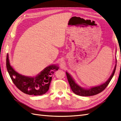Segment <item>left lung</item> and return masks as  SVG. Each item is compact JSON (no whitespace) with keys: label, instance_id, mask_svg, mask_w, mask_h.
Listing matches in <instances>:
<instances>
[{"label":"left lung","instance_id":"1","mask_svg":"<svg viewBox=\"0 0 121 121\" xmlns=\"http://www.w3.org/2000/svg\"><path fill=\"white\" fill-rule=\"evenodd\" d=\"M116 63H117V60H116ZM116 68V65H115V69H113V71L112 73V75L108 79L107 81H106L104 83L102 84V85H100L99 86H98L96 87H92L88 89H83L81 87H80L79 85H78L77 84L75 83L74 80H73V78L71 77V76L69 75V74H68L67 72H66V75H67L68 82L71 87V88L73 91V92L75 94L78 95L83 96H92L101 92L102 91H104L106 88V87H107V86L108 85V84L111 81L112 77L113 76V75L115 74Z\"/></svg>","mask_w":121,"mask_h":121}]
</instances>
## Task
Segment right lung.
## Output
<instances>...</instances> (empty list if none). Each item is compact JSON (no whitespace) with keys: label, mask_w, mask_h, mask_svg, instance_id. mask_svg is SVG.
<instances>
[{"label":"right lung","mask_w":121,"mask_h":121,"mask_svg":"<svg viewBox=\"0 0 121 121\" xmlns=\"http://www.w3.org/2000/svg\"><path fill=\"white\" fill-rule=\"evenodd\" d=\"M6 68L14 85L22 92L28 95H41L48 90L54 71L58 69L56 65H50L43 69L36 77L31 78L19 74L10 66L9 55L6 56Z\"/></svg>","instance_id":"obj_1"}]
</instances>
